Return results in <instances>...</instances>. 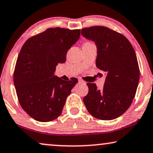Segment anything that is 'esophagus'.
<instances>
[{
    "label": "esophagus",
    "instance_id": "esophagus-1",
    "mask_svg": "<svg viewBox=\"0 0 153 153\" xmlns=\"http://www.w3.org/2000/svg\"><path fill=\"white\" fill-rule=\"evenodd\" d=\"M79 83H81V84H83V85H85V84H86V83H85L84 81L81 80V79H79Z\"/></svg>",
    "mask_w": 153,
    "mask_h": 153
}]
</instances>
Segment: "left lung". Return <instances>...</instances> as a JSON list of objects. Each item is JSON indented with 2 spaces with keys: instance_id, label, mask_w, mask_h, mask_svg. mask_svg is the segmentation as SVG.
<instances>
[{
  "instance_id": "8db88e82",
  "label": "left lung",
  "mask_w": 153,
  "mask_h": 153,
  "mask_svg": "<svg viewBox=\"0 0 153 153\" xmlns=\"http://www.w3.org/2000/svg\"><path fill=\"white\" fill-rule=\"evenodd\" d=\"M81 34L95 43L96 66L106 74L102 90L87 83L83 103L95 118L114 120L128 109L137 92L140 72L134 49L124 35L106 27L84 28Z\"/></svg>"
}]
</instances>
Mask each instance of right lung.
<instances>
[{"label":"right lung","mask_w":153,"mask_h":153,"mask_svg":"<svg viewBox=\"0 0 153 153\" xmlns=\"http://www.w3.org/2000/svg\"><path fill=\"white\" fill-rule=\"evenodd\" d=\"M79 36L80 29L48 28L23 45L14 69V83L21 106L35 120L49 122L61 114L78 79L62 80L54 72L58 63L65 62L67 52Z\"/></svg>","instance_id":"1"}]
</instances>
